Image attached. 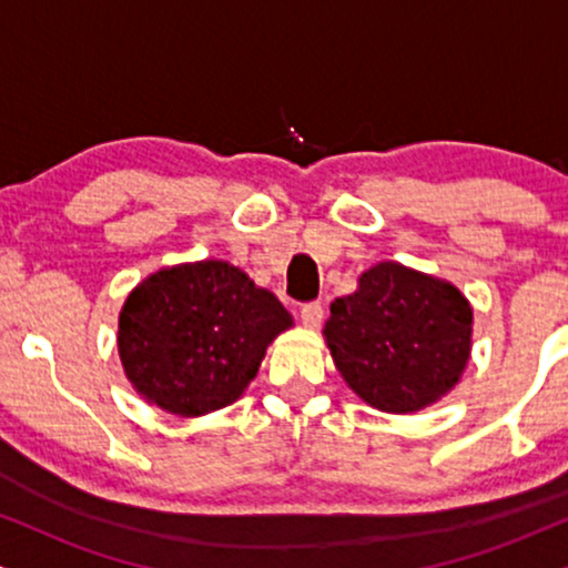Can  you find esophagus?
Masks as SVG:
<instances>
[{"label":"esophagus","instance_id":"esophagus-1","mask_svg":"<svg viewBox=\"0 0 568 568\" xmlns=\"http://www.w3.org/2000/svg\"><path fill=\"white\" fill-rule=\"evenodd\" d=\"M322 317H325V308H322L320 301H308V304L301 306V322L306 327H317Z\"/></svg>","mask_w":568,"mask_h":568}]
</instances>
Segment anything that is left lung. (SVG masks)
Wrapping results in <instances>:
<instances>
[{"instance_id": "left-lung-1", "label": "left lung", "mask_w": 568, "mask_h": 568, "mask_svg": "<svg viewBox=\"0 0 568 568\" xmlns=\"http://www.w3.org/2000/svg\"><path fill=\"white\" fill-rule=\"evenodd\" d=\"M327 346L358 398L390 414L419 412L462 377L471 351V306L445 280L383 262L335 298Z\"/></svg>"}]
</instances>
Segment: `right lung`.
<instances>
[{"instance_id": "right-lung-1", "label": "right lung", "mask_w": 568, "mask_h": 568, "mask_svg": "<svg viewBox=\"0 0 568 568\" xmlns=\"http://www.w3.org/2000/svg\"><path fill=\"white\" fill-rule=\"evenodd\" d=\"M288 327L291 314L270 291L210 260L143 280L120 312L118 348L143 398L199 416L233 404Z\"/></svg>"}]
</instances>
